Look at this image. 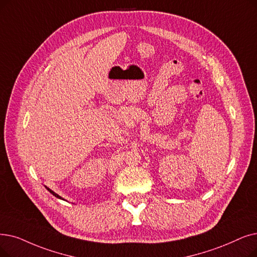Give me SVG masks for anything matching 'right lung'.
<instances>
[{"mask_svg":"<svg viewBox=\"0 0 257 257\" xmlns=\"http://www.w3.org/2000/svg\"><path fill=\"white\" fill-rule=\"evenodd\" d=\"M46 188H47V187H46ZM47 190H48V191H49V192H50V193H51V194H52V195H54V196H55V197H58V198H60V199H63V198H62V197H61V196H60V195H59V194H57V193H55V192H53V191H52V190H51V189H49V188H47Z\"/></svg>","mask_w":257,"mask_h":257,"instance_id":"add662e5","label":"right lung"}]
</instances>
